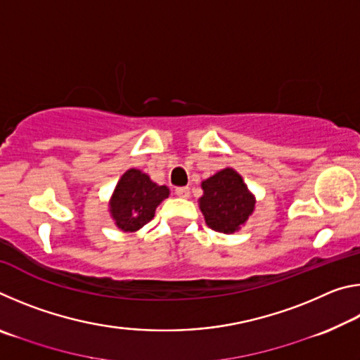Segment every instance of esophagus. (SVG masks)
Instances as JSON below:
<instances>
[{
    "mask_svg": "<svg viewBox=\"0 0 360 360\" xmlns=\"http://www.w3.org/2000/svg\"><path fill=\"white\" fill-rule=\"evenodd\" d=\"M174 193L178 195V197H181V198H187L188 195H191V188H188V187H176L174 188Z\"/></svg>",
    "mask_w": 360,
    "mask_h": 360,
    "instance_id": "1",
    "label": "esophagus"
}]
</instances>
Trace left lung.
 <instances>
[{
  "label": "left lung",
  "mask_w": 360,
  "mask_h": 360,
  "mask_svg": "<svg viewBox=\"0 0 360 360\" xmlns=\"http://www.w3.org/2000/svg\"><path fill=\"white\" fill-rule=\"evenodd\" d=\"M202 187L200 210L210 229L221 233H233L248 221L254 210V198L235 169H222L203 181Z\"/></svg>",
  "instance_id": "obj_1"
}]
</instances>
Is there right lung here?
<instances>
[{"label": "right lung", "mask_w": 360, "mask_h": 360, "mask_svg": "<svg viewBox=\"0 0 360 360\" xmlns=\"http://www.w3.org/2000/svg\"><path fill=\"white\" fill-rule=\"evenodd\" d=\"M168 195L167 186H157L139 169H129L115 187L111 214L119 229L135 231L154 217L158 203Z\"/></svg>", "instance_id": "add662e5"}]
</instances>
